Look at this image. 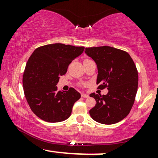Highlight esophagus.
<instances>
[{
    "label": "esophagus",
    "instance_id": "esophagus-1",
    "mask_svg": "<svg viewBox=\"0 0 158 158\" xmlns=\"http://www.w3.org/2000/svg\"><path fill=\"white\" fill-rule=\"evenodd\" d=\"M81 95V97H83V98H88V97H89V95H88V94H86L85 93H82Z\"/></svg>",
    "mask_w": 158,
    "mask_h": 158
}]
</instances>
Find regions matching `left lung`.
<instances>
[{"mask_svg":"<svg viewBox=\"0 0 158 158\" xmlns=\"http://www.w3.org/2000/svg\"><path fill=\"white\" fill-rule=\"evenodd\" d=\"M85 52L97 64L98 88L108 90L106 95L90 94L96 99L90 117L102 124L118 123L129 114L135 100L138 73L135 62L127 52L109 46L87 48Z\"/></svg>","mask_w":158,"mask_h":158,"instance_id":"8db88e82","label":"left lung"}]
</instances>
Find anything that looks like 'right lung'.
Segmentation results:
<instances>
[{
    "instance_id": "add662e5",
    "label": "right lung",
    "mask_w": 158,
    "mask_h": 158,
    "mask_svg": "<svg viewBox=\"0 0 158 158\" xmlns=\"http://www.w3.org/2000/svg\"><path fill=\"white\" fill-rule=\"evenodd\" d=\"M84 49L56 43L38 48L30 56L23 73V88L29 106L40 119L57 123L70 116L81 94L73 88L58 91L56 85Z\"/></svg>"
}]
</instances>
